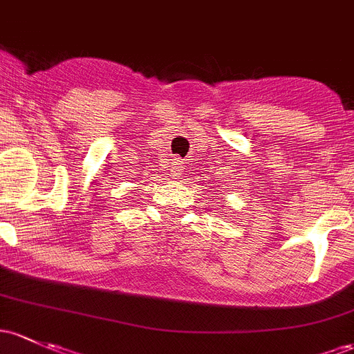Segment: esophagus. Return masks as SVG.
<instances>
[{
	"label": "esophagus",
	"mask_w": 354,
	"mask_h": 354,
	"mask_svg": "<svg viewBox=\"0 0 354 354\" xmlns=\"http://www.w3.org/2000/svg\"><path fill=\"white\" fill-rule=\"evenodd\" d=\"M171 166H173L174 174H180V173H181V169H183V161H181L180 158H176V159H174L173 165H171Z\"/></svg>",
	"instance_id": "obj_1"
}]
</instances>
